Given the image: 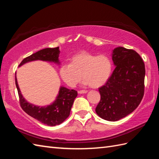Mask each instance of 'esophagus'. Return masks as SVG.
I'll list each match as a JSON object with an SVG mask.
<instances>
[{
  "label": "esophagus",
  "instance_id": "obj_1",
  "mask_svg": "<svg viewBox=\"0 0 159 159\" xmlns=\"http://www.w3.org/2000/svg\"><path fill=\"white\" fill-rule=\"evenodd\" d=\"M86 93H87V91H86V90H80V91H79V93H80V94Z\"/></svg>",
  "mask_w": 159,
  "mask_h": 159
}]
</instances>
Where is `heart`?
Instances as JSON below:
<instances>
[{"label":"heart","mask_w":159,"mask_h":159,"mask_svg":"<svg viewBox=\"0 0 159 159\" xmlns=\"http://www.w3.org/2000/svg\"><path fill=\"white\" fill-rule=\"evenodd\" d=\"M112 72V63L106 55L96 56L87 52H79L70 59V64H63L59 75L67 86L74 87L81 80L85 85L98 88L109 80Z\"/></svg>","instance_id":"obj_1"}]
</instances>
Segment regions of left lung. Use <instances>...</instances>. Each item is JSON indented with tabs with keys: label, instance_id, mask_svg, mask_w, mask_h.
<instances>
[{
	"label": "left lung",
	"instance_id": "left-lung-1",
	"mask_svg": "<svg viewBox=\"0 0 159 159\" xmlns=\"http://www.w3.org/2000/svg\"><path fill=\"white\" fill-rule=\"evenodd\" d=\"M111 57L116 68L105 85L99 88L100 100L96 112L104 120L115 121L139 106L144 94L146 70L143 59L133 50L117 47Z\"/></svg>",
	"mask_w": 159,
	"mask_h": 159
}]
</instances>
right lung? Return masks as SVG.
<instances>
[{"label":"right lung","mask_w":159,"mask_h":159,"mask_svg":"<svg viewBox=\"0 0 159 159\" xmlns=\"http://www.w3.org/2000/svg\"><path fill=\"white\" fill-rule=\"evenodd\" d=\"M59 47L42 49L24 59L20 63L19 67L28 62L37 60L55 63L59 65ZM16 85L18 89L20 103L22 109L30 116L35 118L40 122L51 126L61 124L70 116L74 99L78 95L76 91L61 86L58 95L52 104L47 106L39 107L29 102L23 97L17 81L16 75Z\"/></svg>","instance_id":"1"}]
</instances>
